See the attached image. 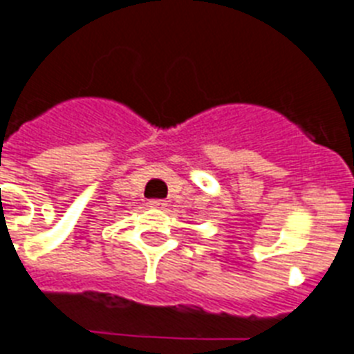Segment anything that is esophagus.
Here are the masks:
<instances>
[{
  "label": "esophagus",
  "instance_id": "34e87169",
  "mask_svg": "<svg viewBox=\"0 0 354 354\" xmlns=\"http://www.w3.org/2000/svg\"><path fill=\"white\" fill-rule=\"evenodd\" d=\"M149 207H153V209H163L165 203H163V200H151Z\"/></svg>",
  "mask_w": 354,
  "mask_h": 354
}]
</instances>
